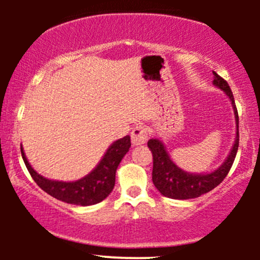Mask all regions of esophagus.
Wrapping results in <instances>:
<instances>
[{
	"mask_svg": "<svg viewBox=\"0 0 260 260\" xmlns=\"http://www.w3.org/2000/svg\"><path fill=\"white\" fill-rule=\"evenodd\" d=\"M131 138H132L133 146L145 145L147 140H148V131H147L145 125H137L131 132Z\"/></svg>",
	"mask_w": 260,
	"mask_h": 260,
	"instance_id": "34e87169",
	"label": "esophagus"
}]
</instances>
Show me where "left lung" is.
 <instances>
[{
	"label": "left lung",
	"mask_w": 260,
	"mask_h": 260,
	"mask_svg": "<svg viewBox=\"0 0 260 260\" xmlns=\"http://www.w3.org/2000/svg\"><path fill=\"white\" fill-rule=\"evenodd\" d=\"M212 74H214L212 84L226 94L228 98L232 102L233 109H234L235 124H237L234 145L230 149L226 159L216 170L211 172H205V174H191V172L181 169L172 161L166 146L162 143L159 138L154 137L149 140L147 145L153 156L152 181L157 190L166 198L175 199V200H187V199H195L209 192L226 177L228 172L232 169L235 156H237L238 147H239V117H238L234 96H233V91L226 81L215 72H212Z\"/></svg>",
	"instance_id": "left-lung-1"
}]
</instances>
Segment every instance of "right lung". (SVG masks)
I'll list each match as a JSON object with an SVG mask.
<instances>
[{"label":"right lung","mask_w":260,"mask_h":260,"mask_svg":"<svg viewBox=\"0 0 260 260\" xmlns=\"http://www.w3.org/2000/svg\"><path fill=\"white\" fill-rule=\"evenodd\" d=\"M129 136L115 141L108 147L104 156L90 174L72 182L45 179L31 167L22 147L21 154L31 177L50 196L73 205L89 206L101 203L112 192L115 183V172L124 154L129 151Z\"/></svg>","instance_id":"obj_1"}]
</instances>
